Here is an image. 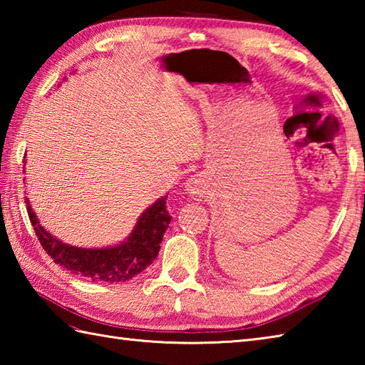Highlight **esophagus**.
Masks as SVG:
<instances>
[{
	"label": "esophagus",
	"instance_id": "34e87169",
	"mask_svg": "<svg viewBox=\"0 0 365 365\" xmlns=\"http://www.w3.org/2000/svg\"><path fill=\"white\" fill-rule=\"evenodd\" d=\"M188 191L191 192V195H199V192H200V185H199L197 178H191L190 183H188Z\"/></svg>",
	"mask_w": 365,
	"mask_h": 365
}]
</instances>
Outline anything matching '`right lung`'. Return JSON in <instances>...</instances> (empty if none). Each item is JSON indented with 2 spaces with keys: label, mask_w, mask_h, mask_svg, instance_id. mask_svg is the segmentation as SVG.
<instances>
[{
  "label": "right lung",
  "mask_w": 365,
  "mask_h": 365,
  "mask_svg": "<svg viewBox=\"0 0 365 365\" xmlns=\"http://www.w3.org/2000/svg\"><path fill=\"white\" fill-rule=\"evenodd\" d=\"M166 199L168 196L157 200L139 216L133 234L128 237L125 243L106 247V250H80V247L61 243L37 222L28 199H25V202L36 237L54 263L89 281L113 284L125 282L135 277L149 267L158 255L163 235L170 222V215L166 210Z\"/></svg>",
  "instance_id": "1"
}]
</instances>
